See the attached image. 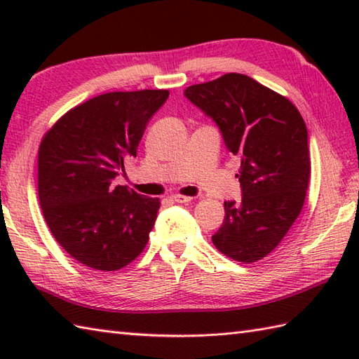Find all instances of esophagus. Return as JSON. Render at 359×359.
<instances>
[{"label":"esophagus","instance_id":"esophagus-1","mask_svg":"<svg viewBox=\"0 0 359 359\" xmlns=\"http://www.w3.org/2000/svg\"><path fill=\"white\" fill-rule=\"evenodd\" d=\"M171 199H172L174 202H177V203H188V202L193 201V197L182 196V194H174V196H171Z\"/></svg>","mask_w":359,"mask_h":359}]
</instances>
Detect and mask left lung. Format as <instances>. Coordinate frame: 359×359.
Returning <instances> with one entry per match:
<instances>
[{
    "label": "left lung",
    "mask_w": 359,
    "mask_h": 359,
    "mask_svg": "<svg viewBox=\"0 0 359 359\" xmlns=\"http://www.w3.org/2000/svg\"><path fill=\"white\" fill-rule=\"evenodd\" d=\"M184 95L217 125L241 157L242 199L224 203L212 243L238 262H256L279 245L302 210L310 179L309 133L285 97L248 75L225 74Z\"/></svg>",
    "instance_id": "8db88e82"
}]
</instances>
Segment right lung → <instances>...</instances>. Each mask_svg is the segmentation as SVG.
I'll list each match as a JSON object with an SVG mask.
<instances>
[{
	"label": "right lung",
	"instance_id": "right-lung-1",
	"mask_svg": "<svg viewBox=\"0 0 359 359\" xmlns=\"http://www.w3.org/2000/svg\"><path fill=\"white\" fill-rule=\"evenodd\" d=\"M170 93H108L66 112L38 151V199L50 233L94 270L126 266L148 243L158 199L114 184L135 157L151 117Z\"/></svg>",
	"mask_w": 359,
	"mask_h": 359
}]
</instances>
